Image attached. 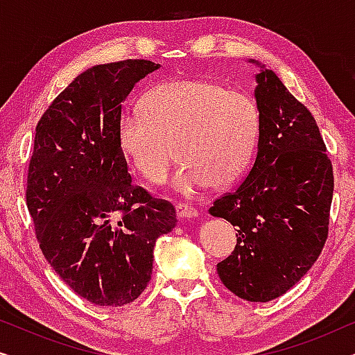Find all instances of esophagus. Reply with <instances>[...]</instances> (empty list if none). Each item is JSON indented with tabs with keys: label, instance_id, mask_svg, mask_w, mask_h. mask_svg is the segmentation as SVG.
Here are the masks:
<instances>
[{
	"label": "esophagus",
	"instance_id": "34e87169",
	"mask_svg": "<svg viewBox=\"0 0 355 355\" xmlns=\"http://www.w3.org/2000/svg\"><path fill=\"white\" fill-rule=\"evenodd\" d=\"M176 211L179 218H197L198 210L187 203H176Z\"/></svg>",
	"mask_w": 355,
	"mask_h": 355
}]
</instances>
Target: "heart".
<instances>
[{
    "label": "heart",
    "instance_id": "heart-1",
    "mask_svg": "<svg viewBox=\"0 0 355 355\" xmlns=\"http://www.w3.org/2000/svg\"><path fill=\"white\" fill-rule=\"evenodd\" d=\"M140 108L123 111L118 140L150 184L166 179L176 152L182 162L173 186L182 193L231 186L254 158L260 118L244 92L208 79H174L147 90Z\"/></svg>",
    "mask_w": 355,
    "mask_h": 355
}]
</instances>
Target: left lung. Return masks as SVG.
<instances>
[{"label": "left lung", "mask_w": 355, "mask_h": 355, "mask_svg": "<svg viewBox=\"0 0 355 355\" xmlns=\"http://www.w3.org/2000/svg\"><path fill=\"white\" fill-rule=\"evenodd\" d=\"M255 100V162L236 191L218 197L208 211L237 226L234 252L216 265L221 283L237 297L268 302L322 254L334 178L312 113L265 66L257 74Z\"/></svg>", "instance_id": "obj_1"}]
</instances>
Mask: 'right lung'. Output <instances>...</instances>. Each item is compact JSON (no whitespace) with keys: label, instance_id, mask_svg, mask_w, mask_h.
Instances as JSON below:
<instances>
[{"label":"right lung","instance_id":"right-lung-1","mask_svg":"<svg viewBox=\"0 0 355 355\" xmlns=\"http://www.w3.org/2000/svg\"><path fill=\"white\" fill-rule=\"evenodd\" d=\"M158 67L147 60L90 67L35 129L26 191L35 236L60 278L100 307L144 293L155 242L178 221L171 203L134 186L118 140L123 101Z\"/></svg>","mask_w":355,"mask_h":355}]
</instances>
